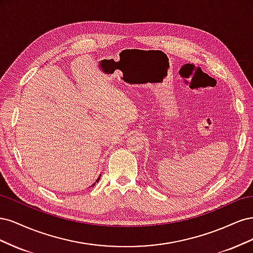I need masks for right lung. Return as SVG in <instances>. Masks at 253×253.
I'll list each match as a JSON object with an SVG mask.
<instances>
[{"label": "right lung", "mask_w": 253, "mask_h": 253, "mask_svg": "<svg viewBox=\"0 0 253 253\" xmlns=\"http://www.w3.org/2000/svg\"><path fill=\"white\" fill-rule=\"evenodd\" d=\"M100 177H101V175H100V176H99V177H98V178H97V179H96V181H95V182H94V183H93V185H91V186H90V187H93V186H95V183H96V182H98V181H99V179H100Z\"/></svg>", "instance_id": "right-lung-1"}]
</instances>
